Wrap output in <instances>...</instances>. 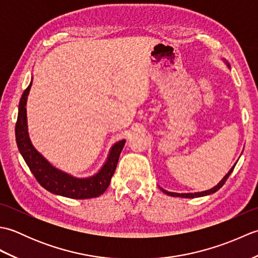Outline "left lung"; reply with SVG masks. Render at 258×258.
I'll list each match as a JSON object with an SVG mask.
<instances>
[{"mask_svg":"<svg viewBox=\"0 0 258 258\" xmlns=\"http://www.w3.org/2000/svg\"><path fill=\"white\" fill-rule=\"evenodd\" d=\"M223 61H224V63H225V64L227 65L228 68H231V67H229V63L226 61V59L223 58ZM236 163H237V162H236ZM236 163H235L234 165H233V167H232L231 169H229L228 173L225 175V176H224V177L222 178V180H221L220 183L214 186V187H212V188H210V189H207V190H204V191H196V193H174V191H168V190L164 189V188H162V187H160V188H161V190L163 191V193H165V194H167V195H169V196H173V197H184V199H194V197H202V196H206V195L213 194V193H215V191H217L218 189H220V188L222 187V186L224 185V183L226 182L229 175L232 174L235 165H236Z\"/></svg>","mask_w":258,"mask_h":258,"instance_id":"obj_1","label":"left lung"}]
</instances>
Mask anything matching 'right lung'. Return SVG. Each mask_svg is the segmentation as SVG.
<instances>
[{"label": "right lung", "mask_w": 258, "mask_h": 258, "mask_svg": "<svg viewBox=\"0 0 258 258\" xmlns=\"http://www.w3.org/2000/svg\"><path fill=\"white\" fill-rule=\"evenodd\" d=\"M32 86V81L22 94L19 104L18 122L15 125V138L21 155L42 187L55 195L74 200L93 199L102 195L111 183V178L117 166L119 154L125 145L120 140L112 145L105 163L100 171L89 177H75L67 172L56 168L38 152L29 136L26 117V102Z\"/></svg>", "instance_id": "1"}]
</instances>
